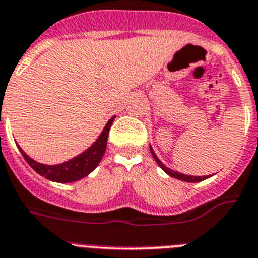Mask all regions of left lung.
<instances>
[{"label": "left lung", "instance_id": "left-lung-1", "mask_svg": "<svg viewBox=\"0 0 258 258\" xmlns=\"http://www.w3.org/2000/svg\"><path fill=\"white\" fill-rule=\"evenodd\" d=\"M149 149H151V153H152L153 156V159H155V161L157 162V165L161 168L164 172L166 173V174H169L170 177H173V178H176V179H179V181H183V182H201V181H205V179L210 178L211 176H187V174H182V173H178V172H174V170L169 169L168 166H165L164 164H162L161 160L156 156L155 151H153V148L151 146H149Z\"/></svg>", "mask_w": 258, "mask_h": 258}]
</instances>
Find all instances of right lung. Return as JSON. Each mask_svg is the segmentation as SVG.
Listing matches in <instances>:
<instances>
[{
	"label": "right lung",
	"mask_w": 258,
	"mask_h": 258,
	"mask_svg": "<svg viewBox=\"0 0 258 258\" xmlns=\"http://www.w3.org/2000/svg\"><path fill=\"white\" fill-rule=\"evenodd\" d=\"M116 116H111L109 119V122L106 123L103 127L102 133L99 134V136L96 139V142L93 143L92 146L85 149L84 152L77 155L73 159L64 161L61 164H56V165H47V164H42V162L35 161L31 159L27 153L23 151L21 147L18 146L19 152L22 153L25 160L27 161L32 169L35 170L38 174L43 176L44 178L53 181V182H75L79 179L84 178V177L89 176L93 170L96 169L98 164L102 160L103 155H105L106 146H107V138H109V131L111 127L112 122Z\"/></svg>",
	"instance_id": "obj_1"
}]
</instances>
